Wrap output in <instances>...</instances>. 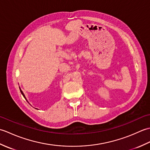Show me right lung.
Returning a JSON list of instances; mask_svg holds the SVG:
<instances>
[{
	"label": "right lung",
	"mask_w": 150,
	"mask_h": 150,
	"mask_svg": "<svg viewBox=\"0 0 150 150\" xmlns=\"http://www.w3.org/2000/svg\"><path fill=\"white\" fill-rule=\"evenodd\" d=\"M19 89H20V91H21V93H22V95H23V97H24V98H25V99H26V97H25V95H24V94L23 93V92H22V91L21 90V88H20V87H19ZM27 101H28V100H27Z\"/></svg>",
	"instance_id": "add662e5"
}]
</instances>
